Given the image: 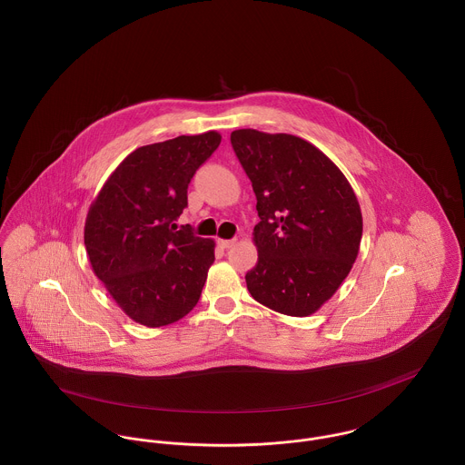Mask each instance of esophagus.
I'll use <instances>...</instances> for the list:
<instances>
[{"mask_svg": "<svg viewBox=\"0 0 465 465\" xmlns=\"http://www.w3.org/2000/svg\"><path fill=\"white\" fill-rule=\"evenodd\" d=\"M234 243H236V240H218V245L222 249H231Z\"/></svg>", "mask_w": 465, "mask_h": 465, "instance_id": "obj_1", "label": "esophagus"}]
</instances>
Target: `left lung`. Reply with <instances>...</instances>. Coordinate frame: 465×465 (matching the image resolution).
Segmentation results:
<instances>
[{"label":"left lung","mask_w":465,"mask_h":465,"mask_svg":"<svg viewBox=\"0 0 465 465\" xmlns=\"http://www.w3.org/2000/svg\"><path fill=\"white\" fill-rule=\"evenodd\" d=\"M232 148L252 183L260 223L251 295L290 317L322 308L349 275L363 220L354 190L331 159L292 134L240 129Z\"/></svg>","instance_id":"obj_1"}]
</instances>
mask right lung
Segmentation results:
<instances>
[{
	"mask_svg": "<svg viewBox=\"0 0 465 465\" xmlns=\"http://www.w3.org/2000/svg\"><path fill=\"white\" fill-rule=\"evenodd\" d=\"M216 131L135 148L91 202L84 243L94 275L134 322L161 328L199 302L214 242L173 231L188 184L218 148Z\"/></svg>",
	"mask_w": 465,
	"mask_h": 465,
	"instance_id": "1",
	"label": "right lung"
}]
</instances>
